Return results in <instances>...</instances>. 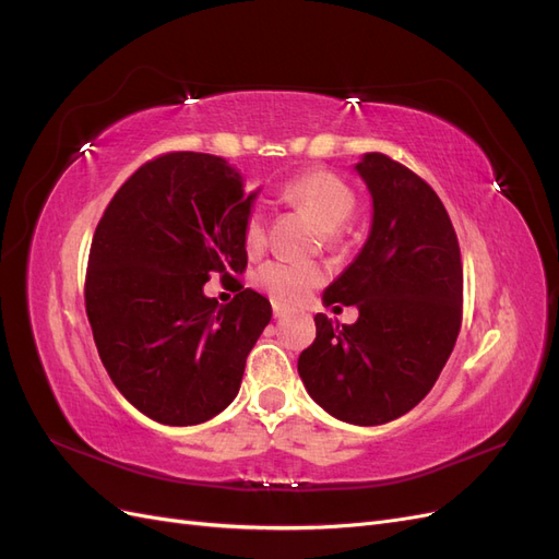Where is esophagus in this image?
I'll return each mask as SVG.
<instances>
[{
	"label": "esophagus",
	"mask_w": 559,
	"mask_h": 559,
	"mask_svg": "<svg viewBox=\"0 0 559 559\" xmlns=\"http://www.w3.org/2000/svg\"><path fill=\"white\" fill-rule=\"evenodd\" d=\"M289 312H292L289 308L280 306V302H273V314H275V319H282V317H286V314H289Z\"/></svg>",
	"instance_id": "obj_1"
}]
</instances>
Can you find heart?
<instances>
[{"label":"heart","mask_w":559,"mask_h":559,"mask_svg":"<svg viewBox=\"0 0 559 559\" xmlns=\"http://www.w3.org/2000/svg\"><path fill=\"white\" fill-rule=\"evenodd\" d=\"M282 198L292 202V205L308 210L319 226L324 228L329 242L337 240L341 228L349 222L354 207H357V198H354L349 186L326 170H310L292 179L282 189ZM263 247L265 214L257 207L249 212L245 222V249L249 253H259ZM321 277H324V273L317 265L277 259L259 270L257 284L267 296H273L280 302H298L312 292V286H317Z\"/></svg>","instance_id":"1"}]
</instances>
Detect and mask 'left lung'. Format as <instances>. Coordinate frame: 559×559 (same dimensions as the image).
<instances>
[{
    "mask_svg": "<svg viewBox=\"0 0 559 559\" xmlns=\"http://www.w3.org/2000/svg\"><path fill=\"white\" fill-rule=\"evenodd\" d=\"M373 200L370 233L333 280L324 306H357L354 324L317 314L298 376L329 415L359 427L386 425L425 399L462 326V257L431 186L384 154L354 165Z\"/></svg>",
    "mask_w": 559,
    "mask_h": 559,
    "instance_id": "1",
    "label": "left lung"
}]
</instances>
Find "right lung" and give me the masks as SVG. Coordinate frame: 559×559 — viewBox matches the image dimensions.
I'll list each match as a JSON object with an SVG mask.
<instances>
[{
	"label": "right lung",
	"mask_w": 559,
	"mask_h": 559,
	"mask_svg": "<svg viewBox=\"0 0 559 559\" xmlns=\"http://www.w3.org/2000/svg\"><path fill=\"white\" fill-rule=\"evenodd\" d=\"M259 191L245 193L222 156L175 151L144 163L95 228L86 312L99 359L128 403L160 425L191 427L228 408L273 317L242 284L228 306L202 292L214 273H245Z\"/></svg>",
	"instance_id": "1"
}]
</instances>
